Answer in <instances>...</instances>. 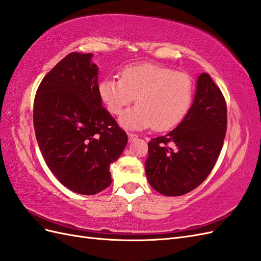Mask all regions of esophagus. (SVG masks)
I'll return each mask as SVG.
<instances>
[{"instance_id":"obj_1","label":"esophagus","mask_w":261,"mask_h":261,"mask_svg":"<svg viewBox=\"0 0 261 261\" xmlns=\"http://www.w3.org/2000/svg\"><path fill=\"white\" fill-rule=\"evenodd\" d=\"M128 137H129V141H133L138 138V135H135V133H128Z\"/></svg>"}]
</instances>
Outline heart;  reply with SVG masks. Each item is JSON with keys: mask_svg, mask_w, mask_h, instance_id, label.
<instances>
[{"mask_svg": "<svg viewBox=\"0 0 261 261\" xmlns=\"http://www.w3.org/2000/svg\"><path fill=\"white\" fill-rule=\"evenodd\" d=\"M100 99L113 115L135 100L138 105L126 110L120 123L128 129L168 130L179 123L192 105L195 84L190 75L159 64L130 65L120 80L108 77L98 85Z\"/></svg>", "mask_w": 261, "mask_h": 261, "instance_id": "1", "label": "heart"}]
</instances>
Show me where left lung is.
Segmentation results:
<instances>
[{
    "label": "left lung",
    "instance_id": "obj_1",
    "mask_svg": "<svg viewBox=\"0 0 261 261\" xmlns=\"http://www.w3.org/2000/svg\"><path fill=\"white\" fill-rule=\"evenodd\" d=\"M226 128L224 96L209 74H200L195 100L184 120L148 142L145 173L152 188L170 197L197 188L217 163Z\"/></svg>",
    "mask_w": 261,
    "mask_h": 261
}]
</instances>
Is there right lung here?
Segmentation results:
<instances>
[{"instance_id":"obj_1","label":"right lung","mask_w":261,"mask_h":261,"mask_svg":"<svg viewBox=\"0 0 261 261\" xmlns=\"http://www.w3.org/2000/svg\"><path fill=\"white\" fill-rule=\"evenodd\" d=\"M92 54L71 52L37 89L34 128L43 160L66 188L96 195L111 184L109 166L123 152L128 136L98 93Z\"/></svg>"}]
</instances>
